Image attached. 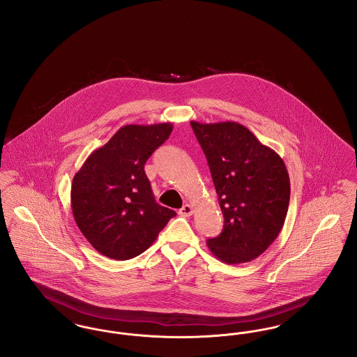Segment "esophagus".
I'll return each instance as SVG.
<instances>
[{
	"label": "esophagus",
	"mask_w": 357,
	"mask_h": 357,
	"mask_svg": "<svg viewBox=\"0 0 357 357\" xmlns=\"http://www.w3.org/2000/svg\"><path fill=\"white\" fill-rule=\"evenodd\" d=\"M192 213H194V208H192L191 204H185V206L179 210V215H182V217H190Z\"/></svg>",
	"instance_id": "obj_1"
}]
</instances>
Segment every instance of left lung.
Wrapping results in <instances>:
<instances>
[{"mask_svg":"<svg viewBox=\"0 0 357 357\" xmlns=\"http://www.w3.org/2000/svg\"><path fill=\"white\" fill-rule=\"evenodd\" d=\"M204 150L223 214V229L207 239L222 262L253 261L278 237L288 213L290 181L284 160L236 121H190Z\"/></svg>","mask_w":357,"mask_h":357,"instance_id":"1","label":"left lung"}]
</instances>
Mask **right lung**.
I'll return each mask as SVG.
<instances>
[{
	"mask_svg": "<svg viewBox=\"0 0 357 357\" xmlns=\"http://www.w3.org/2000/svg\"><path fill=\"white\" fill-rule=\"evenodd\" d=\"M172 131L171 123L123 126L73 176V218L88 242L112 259L146 252L176 213L156 204L144 165Z\"/></svg>",
	"mask_w": 357,
	"mask_h": 357,
	"instance_id": "obj_1",
	"label": "right lung"
}]
</instances>
